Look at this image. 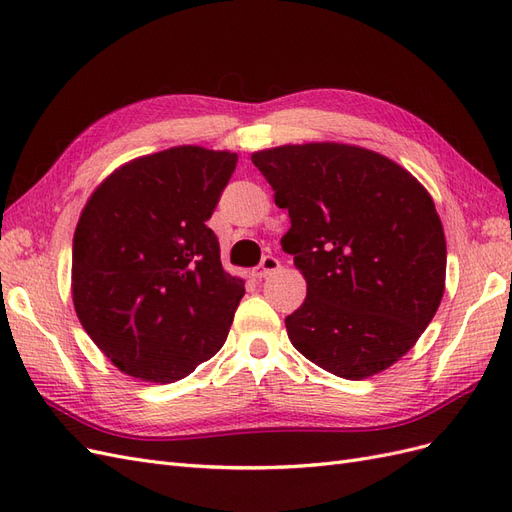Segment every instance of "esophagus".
I'll return each mask as SVG.
<instances>
[{"label":"esophagus","instance_id":"obj_1","mask_svg":"<svg viewBox=\"0 0 512 512\" xmlns=\"http://www.w3.org/2000/svg\"><path fill=\"white\" fill-rule=\"evenodd\" d=\"M275 271H280V260H277L275 256H265L262 258L260 265L254 269V277H258V280H262V277H267Z\"/></svg>","mask_w":512,"mask_h":512}]
</instances>
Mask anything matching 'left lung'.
<instances>
[{
    "mask_svg": "<svg viewBox=\"0 0 512 512\" xmlns=\"http://www.w3.org/2000/svg\"><path fill=\"white\" fill-rule=\"evenodd\" d=\"M252 162L288 211L282 247L307 282L303 305L286 316L292 346L346 380L389 369L444 294L446 239L429 192L356 145H282Z\"/></svg>",
    "mask_w": 512,
    "mask_h": 512,
    "instance_id": "obj_1",
    "label": "left lung"
}]
</instances>
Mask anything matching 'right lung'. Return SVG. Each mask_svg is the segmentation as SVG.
I'll return each instance as SVG.
<instances>
[{
    "instance_id": "right-lung-1",
    "label": "right lung",
    "mask_w": 512,
    "mask_h": 512,
    "mask_svg": "<svg viewBox=\"0 0 512 512\" xmlns=\"http://www.w3.org/2000/svg\"><path fill=\"white\" fill-rule=\"evenodd\" d=\"M237 153L170 147L113 170L74 230L72 301L83 329L136 380H181L218 352L245 294L205 224Z\"/></svg>"
}]
</instances>
